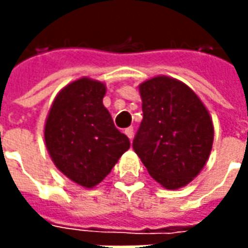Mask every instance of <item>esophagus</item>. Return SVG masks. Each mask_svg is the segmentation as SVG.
Returning a JSON list of instances; mask_svg holds the SVG:
<instances>
[{
	"mask_svg": "<svg viewBox=\"0 0 248 248\" xmlns=\"http://www.w3.org/2000/svg\"><path fill=\"white\" fill-rule=\"evenodd\" d=\"M124 132H125V135L129 138V140H132V138H134V128H132V127H128V128H125Z\"/></svg>",
	"mask_w": 248,
	"mask_h": 248,
	"instance_id": "34e87169",
	"label": "esophagus"
}]
</instances>
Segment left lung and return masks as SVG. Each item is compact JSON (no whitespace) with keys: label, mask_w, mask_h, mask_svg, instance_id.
Here are the masks:
<instances>
[{"label":"left lung","mask_w":248,"mask_h":248,"mask_svg":"<svg viewBox=\"0 0 248 248\" xmlns=\"http://www.w3.org/2000/svg\"><path fill=\"white\" fill-rule=\"evenodd\" d=\"M143 120L134 150L150 176L168 190L192 182L204 168L214 124L204 103L185 82L156 76L139 84Z\"/></svg>","instance_id":"1"}]
</instances>
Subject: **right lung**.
I'll use <instances>...</instances> for the list:
<instances>
[{
    "instance_id": "right-lung-1",
    "label": "right lung",
    "mask_w": 248,
    "mask_h": 248,
    "mask_svg": "<svg viewBox=\"0 0 248 248\" xmlns=\"http://www.w3.org/2000/svg\"><path fill=\"white\" fill-rule=\"evenodd\" d=\"M106 84L90 77L58 92L44 125L45 146L56 168L74 184L92 189L129 149L103 106Z\"/></svg>"
}]
</instances>
